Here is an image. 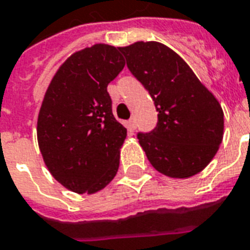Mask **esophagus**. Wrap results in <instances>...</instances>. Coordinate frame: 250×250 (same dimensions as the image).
Masks as SVG:
<instances>
[{"instance_id":"34e87169","label":"esophagus","mask_w":250,"mask_h":250,"mask_svg":"<svg viewBox=\"0 0 250 250\" xmlns=\"http://www.w3.org/2000/svg\"><path fill=\"white\" fill-rule=\"evenodd\" d=\"M127 125H129V129L134 130V129H135V119H134V117H131V119L127 121Z\"/></svg>"}]
</instances>
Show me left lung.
<instances>
[{"mask_svg": "<svg viewBox=\"0 0 250 250\" xmlns=\"http://www.w3.org/2000/svg\"><path fill=\"white\" fill-rule=\"evenodd\" d=\"M119 49L158 112L156 126L137 134L148 162L169 177L197 175L211 162L223 139L219 102L189 65L162 42H137Z\"/></svg>", "mask_w": 250, "mask_h": 250, "instance_id": "1", "label": "left lung"}]
</instances>
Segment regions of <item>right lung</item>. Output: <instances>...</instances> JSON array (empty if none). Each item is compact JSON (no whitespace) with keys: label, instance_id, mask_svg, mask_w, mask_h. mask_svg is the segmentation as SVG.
I'll use <instances>...</instances> for the list:
<instances>
[{"label":"right lung","instance_id":"1","mask_svg":"<svg viewBox=\"0 0 250 250\" xmlns=\"http://www.w3.org/2000/svg\"><path fill=\"white\" fill-rule=\"evenodd\" d=\"M124 66L119 48L95 44L71 55L46 90L39 147L52 176L69 190L92 194L119 171L126 129L112 113L107 87Z\"/></svg>","mask_w":250,"mask_h":250}]
</instances>
